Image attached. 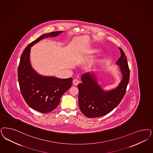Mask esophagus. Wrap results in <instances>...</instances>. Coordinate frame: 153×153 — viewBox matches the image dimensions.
I'll list each match as a JSON object with an SVG mask.
<instances>
[{"instance_id":"obj_1","label":"esophagus","mask_w":153,"mask_h":153,"mask_svg":"<svg viewBox=\"0 0 153 153\" xmlns=\"http://www.w3.org/2000/svg\"><path fill=\"white\" fill-rule=\"evenodd\" d=\"M79 81L77 79H74L73 80V84H74V85H77L79 84Z\"/></svg>"}]
</instances>
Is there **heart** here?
I'll use <instances>...</instances> for the list:
<instances>
[{
    "label": "heart",
    "mask_w": 153,
    "mask_h": 153,
    "mask_svg": "<svg viewBox=\"0 0 153 153\" xmlns=\"http://www.w3.org/2000/svg\"><path fill=\"white\" fill-rule=\"evenodd\" d=\"M97 51V50H92V51H94V52H95V51Z\"/></svg>",
    "instance_id": "1"
}]
</instances>
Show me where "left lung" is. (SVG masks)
Instances as JSON below:
<instances>
[{
  "mask_svg": "<svg viewBox=\"0 0 153 153\" xmlns=\"http://www.w3.org/2000/svg\"><path fill=\"white\" fill-rule=\"evenodd\" d=\"M120 58L116 62L122 75L119 85L111 90H105L98 84L97 73L87 72L82 75V83L78 85L79 104L85 116L98 117L104 116L118 105L126 92L129 79V69L126 56L120 48Z\"/></svg>",
  "mask_w": 153,
  "mask_h": 153,
  "instance_id": "1",
  "label": "left lung"
}]
</instances>
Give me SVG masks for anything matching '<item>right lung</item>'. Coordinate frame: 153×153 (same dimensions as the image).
<instances>
[{
	"instance_id": "obj_1",
	"label": "right lung",
	"mask_w": 153,
	"mask_h": 153,
	"mask_svg": "<svg viewBox=\"0 0 153 153\" xmlns=\"http://www.w3.org/2000/svg\"><path fill=\"white\" fill-rule=\"evenodd\" d=\"M62 31L43 34L31 42L21 55L18 79L21 94L27 105L42 113H48L58 107L60 98L71 87L72 79H59L38 74L30 60L31 48L44 38L59 36Z\"/></svg>"
}]
</instances>
